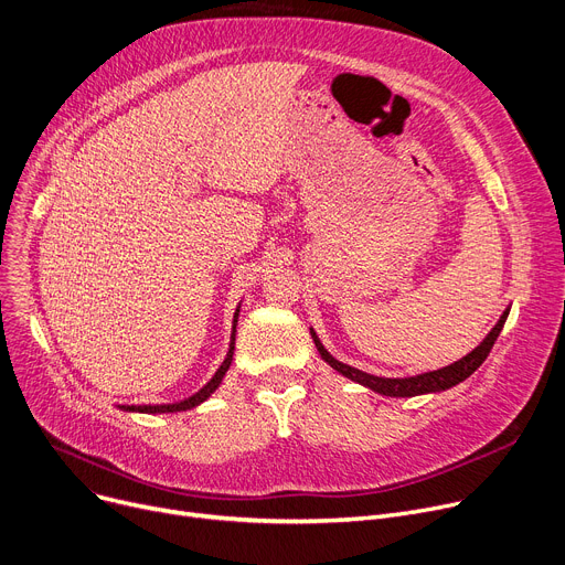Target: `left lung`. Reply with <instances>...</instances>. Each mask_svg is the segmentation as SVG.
I'll use <instances>...</instances> for the list:
<instances>
[{
	"instance_id": "obj_1",
	"label": "left lung",
	"mask_w": 565,
	"mask_h": 565,
	"mask_svg": "<svg viewBox=\"0 0 565 565\" xmlns=\"http://www.w3.org/2000/svg\"><path fill=\"white\" fill-rule=\"evenodd\" d=\"M509 317V308L502 312L500 321L493 326V330L484 337V341L477 345L475 351H470L466 358L457 360L455 364L450 366H444V369H437V371H427V373H420V375H412V377H377V375H371V373H364L355 366H349L343 364L339 360H334L326 349L323 343L319 341L317 332L310 328L312 332V339L317 343V351L319 355L341 375H345L349 380L358 382V384H364L366 388H371V392L375 394H382V396H392V398H412V396H423V394H437V392H446V388L463 382L468 375H472L477 369L482 366V362L489 358L493 343L498 339V334L502 332L504 328V321Z\"/></svg>"
}]
</instances>
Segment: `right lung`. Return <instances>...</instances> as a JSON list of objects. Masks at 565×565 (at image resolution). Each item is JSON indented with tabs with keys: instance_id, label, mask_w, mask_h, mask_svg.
<instances>
[{
	"instance_id": "add662e5",
	"label": "right lung",
	"mask_w": 565,
	"mask_h": 565,
	"mask_svg": "<svg viewBox=\"0 0 565 565\" xmlns=\"http://www.w3.org/2000/svg\"><path fill=\"white\" fill-rule=\"evenodd\" d=\"M237 317H239V308L235 310V317H233V332H231V345H228V355H226V360L222 362V366L216 369V373L212 375V380L203 386V388H199V392L194 394V396H190V398H185V401H181V403H171V405H121L119 409H124V412H140V414H173V412H185V409H192V407H196V405H201L203 401H207L214 392H216V386L222 384V380H224V375H226V371L231 369V362H233V351H235V326H237Z\"/></svg>"
}]
</instances>
